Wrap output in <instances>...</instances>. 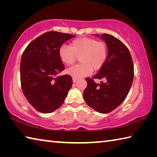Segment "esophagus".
I'll return each mask as SVG.
<instances>
[{"instance_id":"34e87169","label":"esophagus","mask_w":157,"mask_h":157,"mask_svg":"<svg viewBox=\"0 0 157 157\" xmlns=\"http://www.w3.org/2000/svg\"><path fill=\"white\" fill-rule=\"evenodd\" d=\"M77 80H78V78H73V82H75Z\"/></svg>"}]
</instances>
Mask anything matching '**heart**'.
Masks as SVG:
<instances>
[{"label": "heart", "mask_w": 157, "mask_h": 157, "mask_svg": "<svg viewBox=\"0 0 157 157\" xmlns=\"http://www.w3.org/2000/svg\"><path fill=\"white\" fill-rule=\"evenodd\" d=\"M107 55L105 42L86 36L74 39L71 46L63 45L58 50L59 59L66 66L73 64L79 56L81 63L66 70V73L75 78L91 75L93 70H100L105 63Z\"/></svg>", "instance_id": "obj_1"}]
</instances>
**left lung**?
I'll list each match as a JSON object with an SVG mask.
<instances>
[{"instance_id":"obj_1","label":"left lung","mask_w":157,"mask_h":157,"mask_svg":"<svg viewBox=\"0 0 157 157\" xmlns=\"http://www.w3.org/2000/svg\"><path fill=\"white\" fill-rule=\"evenodd\" d=\"M98 36V34H95ZM100 38L108 48L107 59L96 75L87 78V86L83 92L85 102L101 113H107L125 100L134 79V64L127 46L116 37L103 34ZM94 78H103L100 84Z\"/></svg>"}]
</instances>
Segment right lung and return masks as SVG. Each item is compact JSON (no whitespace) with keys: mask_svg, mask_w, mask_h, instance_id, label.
<instances>
[{"mask_svg":"<svg viewBox=\"0 0 157 157\" xmlns=\"http://www.w3.org/2000/svg\"><path fill=\"white\" fill-rule=\"evenodd\" d=\"M74 36L47 32L30 42L23 52L20 64L21 88L29 103L39 112L51 113L60 107L72 86L71 75H57L65 68L58 50Z\"/></svg>","mask_w":157,"mask_h":157,"instance_id":"obj_1","label":"right lung"}]
</instances>
